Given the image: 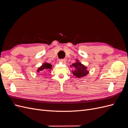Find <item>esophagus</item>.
Returning <instances> with one entry per match:
<instances>
[{
    "instance_id": "obj_1",
    "label": "esophagus",
    "mask_w": 128,
    "mask_h": 128,
    "mask_svg": "<svg viewBox=\"0 0 128 128\" xmlns=\"http://www.w3.org/2000/svg\"><path fill=\"white\" fill-rule=\"evenodd\" d=\"M59 61L61 62L64 63V62H66V59H61L59 60Z\"/></svg>"
}]
</instances>
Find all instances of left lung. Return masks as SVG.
Returning a JSON list of instances; mask_svg holds the SVG:
<instances>
[{"label":"left lung","mask_w":128,"mask_h":128,"mask_svg":"<svg viewBox=\"0 0 128 128\" xmlns=\"http://www.w3.org/2000/svg\"><path fill=\"white\" fill-rule=\"evenodd\" d=\"M76 61V62L72 64V66L75 68V70L72 72L73 74L78 78L86 75L88 72L86 70L87 68L82 64H81V63L79 62L78 60H77Z\"/></svg>","instance_id":"obj_1"}]
</instances>
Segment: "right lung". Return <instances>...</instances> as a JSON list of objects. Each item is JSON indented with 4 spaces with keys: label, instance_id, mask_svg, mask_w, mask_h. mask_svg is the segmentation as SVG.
Here are the masks:
<instances>
[{
    "label": "right lung",
    "instance_id": "obj_1",
    "mask_svg": "<svg viewBox=\"0 0 128 128\" xmlns=\"http://www.w3.org/2000/svg\"><path fill=\"white\" fill-rule=\"evenodd\" d=\"M52 68V65L48 63H44L42 66L38 69L37 72H39L42 70H50Z\"/></svg>",
    "mask_w": 128,
    "mask_h": 128
}]
</instances>
